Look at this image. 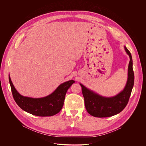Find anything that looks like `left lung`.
<instances>
[{"label":"left lung","instance_id":"left-lung-1","mask_svg":"<svg viewBox=\"0 0 146 146\" xmlns=\"http://www.w3.org/2000/svg\"><path fill=\"white\" fill-rule=\"evenodd\" d=\"M129 55L130 61L128 69V79L123 90L112 97H105L99 95L80 83L84 98L85 106L88 113L95 117H108L116 115L126 107L134 85L133 61L131 52L124 46Z\"/></svg>","mask_w":146,"mask_h":146}]
</instances>
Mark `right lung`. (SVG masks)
<instances>
[{"instance_id":"right-lung-1","label":"right lung","mask_w":146,"mask_h":146,"mask_svg":"<svg viewBox=\"0 0 146 146\" xmlns=\"http://www.w3.org/2000/svg\"><path fill=\"white\" fill-rule=\"evenodd\" d=\"M13 98L19 107L25 111L40 117L52 116L58 113L64 106L68 90L75 81L71 80L60 84L51 94L43 98H33L24 96L15 88L9 76Z\"/></svg>"}]
</instances>
